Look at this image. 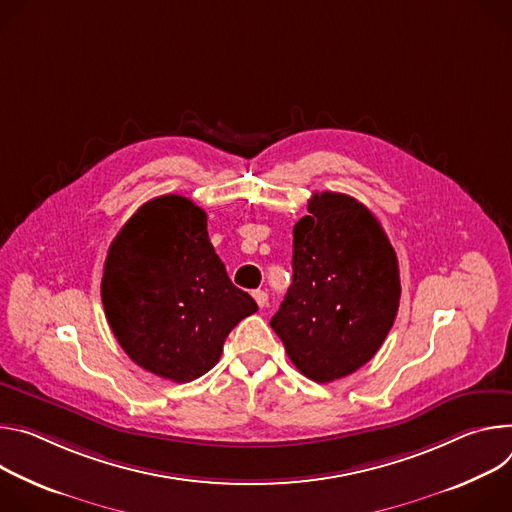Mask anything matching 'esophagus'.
<instances>
[{"mask_svg":"<svg viewBox=\"0 0 512 512\" xmlns=\"http://www.w3.org/2000/svg\"><path fill=\"white\" fill-rule=\"evenodd\" d=\"M252 297H254V301L258 303L260 309H264V307L268 305V295H266V291H260V289H258V291L252 293Z\"/></svg>","mask_w":512,"mask_h":512,"instance_id":"1","label":"esophagus"}]
</instances>
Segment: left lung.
I'll return each mask as SVG.
<instances>
[{
	"instance_id": "1",
	"label": "left lung",
	"mask_w": 512,
	"mask_h": 512,
	"mask_svg": "<svg viewBox=\"0 0 512 512\" xmlns=\"http://www.w3.org/2000/svg\"><path fill=\"white\" fill-rule=\"evenodd\" d=\"M293 230V285L270 327L315 382L344 378L380 350L401 301L399 260L372 211L313 193Z\"/></svg>"
}]
</instances>
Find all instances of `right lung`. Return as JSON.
Listing matches in <instances>:
<instances>
[{
    "label": "right lung",
    "instance_id": "1",
    "mask_svg": "<svg viewBox=\"0 0 512 512\" xmlns=\"http://www.w3.org/2000/svg\"><path fill=\"white\" fill-rule=\"evenodd\" d=\"M101 301L124 352L173 382L209 372L225 337L258 311L215 254L205 211L181 195L150 199L126 221L107 250Z\"/></svg>",
    "mask_w": 512,
    "mask_h": 512
}]
</instances>
